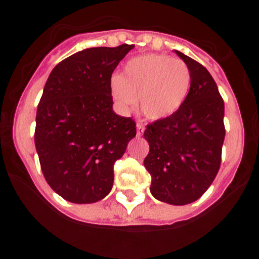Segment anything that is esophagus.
Masks as SVG:
<instances>
[{"label":"esophagus","instance_id":"1","mask_svg":"<svg viewBox=\"0 0 259 259\" xmlns=\"http://www.w3.org/2000/svg\"><path fill=\"white\" fill-rule=\"evenodd\" d=\"M143 132H144V125L142 122H138L137 124V135L138 137H142Z\"/></svg>","mask_w":259,"mask_h":259}]
</instances>
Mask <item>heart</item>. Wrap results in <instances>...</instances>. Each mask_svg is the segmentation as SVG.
<instances>
[{
	"instance_id": "1",
	"label": "heart",
	"mask_w": 259,
	"mask_h": 259,
	"mask_svg": "<svg viewBox=\"0 0 259 259\" xmlns=\"http://www.w3.org/2000/svg\"><path fill=\"white\" fill-rule=\"evenodd\" d=\"M192 74L182 59L169 55H143L126 62L122 76L114 75L110 90L120 110L139 105L149 120H161L179 110L189 94Z\"/></svg>"
}]
</instances>
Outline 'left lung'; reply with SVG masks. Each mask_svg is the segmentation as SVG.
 <instances>
[{"label":"left lung","mask_w":259,"mask_h":259,"mask_svg":"<svg viewBox=\"0 0 259 259\" xmlns=\"http://www.w3.org/2000/svg\"><path fill=\"white\" fill-rule=\"evenodd\" d=\"M176 52L190 69L189 94L177 113L146 125L144 138L150 149L144 166L154 198L184 205L199 199L215 178L226 127L215 81L202 64Z\"/></svg>","instance_id":"obj_1"}]
</instances>
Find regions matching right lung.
<instances>
[{"instance_id": "1", "label": "right lung", "mask_w": 259, "mask_h": 259, "mask_svg": "<svg viewBox=\"0 0 259 259\" xmlns=\"http://www.w3.org/2000/svg\"><path fill=\"white\" fill-rule=\"evenodd\" d=\"M134 49L91 48L54 67L37 105L35 145L46 182L77 204L101 200L114 183V163L137 135L132 117L113 111L115 67Z\"/></svg>"}]
</instances>
